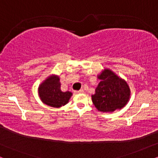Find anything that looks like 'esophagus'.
I'll use <instances>...</instances> for the list:
<instances>
[{"label": "esophagus", "instance_id": "1", "mask_svg": "<svg viewBox=\"0 0 158 158\" xmlns=\"http://www.w3.org/2000/svg\"><path fill=\"white\" fill-rule=\"evenodd\" d=\"M76 93H77V94H82V93H84V90L80 89V90H76Z\"/></svg>", "mask_w": 158, "mask_h": 158}]
</instances>
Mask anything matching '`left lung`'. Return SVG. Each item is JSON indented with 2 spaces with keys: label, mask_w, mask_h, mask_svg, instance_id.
I'll return each instance as SVG.
<instances>
[{
  "label": "left lung",
  "mask_w": 158,
  "mask_h": 158,
  "mask_svg": "<svg viewBox=\"0 0 158 158\" xmlns=\"http://www.w3.org/2000/svg\"><path fill=\"white\" fill-rule=\"evenodd\" d=\"M100 79L92 102L99 111L111 112L126 105L130 96L127 83L110 70L106 69L98 77Z\"/></svg>",
  "instance_id": "obj_1"
}]
</instances>
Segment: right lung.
<instances>
[{
	"instance_id": "add662e5",
	"label": "right lung",
	"mask_w": 158,
	"mask_h": 158,
	"mask_svg": "<svg viewBox=\"0 0 158 158\" xmlns=\"http://www.w3.org/2000/svg\"><path fill=\"white\" fill-rule=\"evenodd\" d=\"M59 78L56 76L49 77L39 88V97L44 104L59 108L68 102L72 94L70 91L61 90Z\"/></svg>"
}]
</instances>
